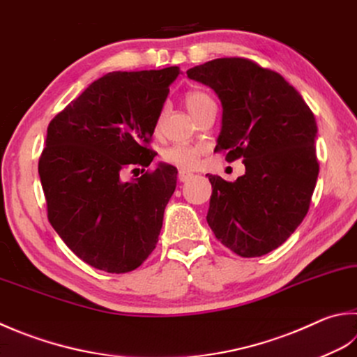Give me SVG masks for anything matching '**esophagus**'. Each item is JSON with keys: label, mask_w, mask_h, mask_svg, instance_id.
Segmentation results:
<instances>
[{"label": "esophagus", "mask_w": 357, "mask_h": 357, "mask_svg": "<svg viewBox=\"0 0 357 357\" xmlns=\"http://www.w3.org/2000/svg\"><path fill=\"white\" fill-rule=\"evenodd\" d=\"M192 177H194V174L190 172V171H183V169L178 171V180L180 181H188L190 178H192Z\"/></svg>", "instance_id": "34e87169"}]
</instances>
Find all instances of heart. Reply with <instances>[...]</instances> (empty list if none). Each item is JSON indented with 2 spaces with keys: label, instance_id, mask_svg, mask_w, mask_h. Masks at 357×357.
I'll use <instances>...</instances> for the list:
<instances>
[{
  "label": "heart",
  "instance_id": "heart-1",
  "mask_svg": "<svg viewBox=\"0 0 357 357\" xmlns=\"http://www.w3.org/2000/svg\"><path fill=\"white\" fill-rule=\"evenodd\" d=\"M208 100H211V98L204 91H190L186 93L185 96V104L192 115L194 113H197V110H200V107L205 102H208ZM163 116H165V112L161 110L157 119V127H160L161 121H163ZM204 153H205V147L202 144H172L163 151L161 158H163L165 163L176 166L178 169L192 171L199 166L200 158Z\"/></svg>",
  "mask_w": 357,
  "mask_h": 357
}]
</instances>
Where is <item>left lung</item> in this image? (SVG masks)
Listing matches in <instances>:
<instances>
[{
	"label": "left lung",
	"instance_id": "1",
	"mask_svg": "<svg viewBox=\"0 0 357 357\" xmlns=\"http://www.w3.org/2000/svg\"><path fill=\"white\" fill-rule=\"evenodd\" d=\"M186 74L211 86L222 102L214 152L245 165L236 181L206 174L213 186L208 225L239 257H262L307 214L319 177L314 113L281 74L250 59H214Z\"/></svg>",
	"mask_w": 357,
	"mask_h": 357
}]
</instances>
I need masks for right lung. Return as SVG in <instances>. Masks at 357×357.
<instances>
[{
	"mask_svg": "<svg viewBox=\"0 0 357 357\" xmlns=\"http://www.w3.org/2000/svg\"><path fill=\"white\" fill-rule=\"evenodd\" d=\"M178 66L115 71L95 80L48 126L38 160L48 220L70 250L109 273L135 271L153 252L177 169L158 165L152 133ZM144 176L124 182L126 170Z\"/></svg>",
	"mask_w": 357,
	"mask_h": 357,
	"instance_id": "add662e5",
	"label": "right lung"
}]
</instances>
